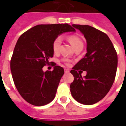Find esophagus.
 Returning a JSON list of instances; mask_svg holds the SVG:
<instances>
[{"label":"esophagus","mask_w":126,"mask_h":126,"mask_svg":"<svg viewBox=\"0 0 126 126\" xmlns=\"http://www.w3.org/2000/svg\"><path fill=\"white\" fill-rule=\"evenodd\" d=\"M64 71H65V73H69V69H64Z\"/></svg>","instance_id":"1"}]
</instances>
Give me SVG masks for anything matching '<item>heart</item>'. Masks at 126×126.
<instances>
[{
	"label": "heart",
	"instance_id": "b5f03b06",
	"mask_svg": "<svg viewBox=\"0 0 126 126\" xmlns=\"http://www.w3.org/2000/svg\"><path fill=\"white\" fill-rule=\"evenodd\" d=\"M68 39H69V41L70 42V43L71 44V45L73 46V47L75 48V49L80 47H83L84 44H83L82 40H81V38L79 36L75 35V34H72V35H70L68 37ZM61 41H62L61 37L59 36H57L53 40V44H52V49H53V51L55 53H57L59 51ZM65 61H68L67 60H65Z\"/></svg>",
	"mask_w": 126,
	"mask_h": 126
}]
</instances>
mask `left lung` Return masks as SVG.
I'll return each mask as SVG.
<instances>
[{
    "label": "left lung",
    "instance_id": "left-lung-1",
    "mask_svg": "<svg viewBox=\"0 0 126 126\" xmlns=\"http://www.w3.org/2000/svg\"><path fill=\"white\" fill-rule=\"evenodd\" d=\"M73 27L84 34L87 53L71 71L74 76L70 85L71 95L80 103L90 105L101 100L111 88L116 74L117 53L105 32L90 25ZM80 70L87 72L84 78Z\"/></svg>",
    "mask_w": 126,
    "mask_h": 126
}]
</instances>
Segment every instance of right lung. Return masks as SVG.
I'll return each instance as SVG.
<instances>
[{
	"label": "right lung",
	"instance_id": "1",
	"mask_svg": "<svg viewBox=\"0 0 126 126\" xmlns=\"http://www.w3.org/2000/svg\"><path fill=\"white\" fill-rule=\"evenodd\" d=\"M75 31L70 25H38L23 33L17 41L10 61L13 80L21 96L29 103L43 106L53 101L63 67L53 63V70L44 73L53 57L52 44L59 34Z\"/></svg>",
	"mask_w": 126,
	"mask_h": 126
}]
</instances>
